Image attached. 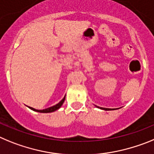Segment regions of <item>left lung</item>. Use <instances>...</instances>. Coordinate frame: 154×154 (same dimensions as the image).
Wrapping results in <instances>:
<instances>
[{
  "label": "left lung",
  "mask_w": 154,
  "mask_h": 154,
  "mask_svg": "<svg viewBox=\"0 0 154 154\" xmlns=\"http://www.w3.org/2000/svg\"><path fill=\"white\" fill-rule=\"evenodd\" d=\"M100 109H102V110H111L110 109H109V108H100Z\"/></svg>",
  "instance_id": "left-lung-1"
}]
</instances>
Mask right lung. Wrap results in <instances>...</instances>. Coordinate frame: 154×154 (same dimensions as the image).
I'll return each mask as SVG.
<instances>
[{"label": "right lung", "instance_id": "obj_1", "mask_svg": "<svg viewBox=\"0 0 154 154\" xmlns=\"http://www.w3.org/2000/svg\"><path fill=\"white\" fill-rule=\"evenodd\" d=\"M65 97H66V95H65ZM65 97L60 101V102H59V103H57L56 105H54V106H51V107L47 108V109H44V110H37V109H34V108L30 107V106H29V108L31 109L32 110H34V111L39 112V113H51V112H54L55 110H58L59 108H60V106L63 105V102H64L65 100Z\"/></svg>", "mask_w": 154, "mask_h": 154}]
</instances>
